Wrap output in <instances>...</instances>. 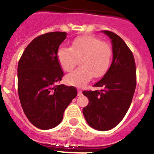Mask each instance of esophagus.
I'll return each instance as SVG.
<instances>
[{"label": "esophagus", "instance_id": "34e87169", "mask_svg": "<svg viewBox=\"0 0 154 154\" xmlns=\"http://www.w3.org/2000/svg\"><path fill=\"white\" fill-rule=\"evenodd\" d=\"M82 94V90L80 89H78V96H81Z\"/></svg>", "mask_w": 154, "mask_h": 154}]
</instances>
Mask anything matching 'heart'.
I'll use <instances>...</instances> for the list:
<instances>
[{
  "label": "heart",
  "mask_w": 154,
  "mask_h": 154,
  "mask_svg": "<svg viewBox=\"0 0 154 154\" xmlns=\"http://www.w3.org/2000/svg\"><path fill=\"white\" fill-rule=\"evenodd\" d=\"M112 51L109 45L93 35H82L74 39L71 47L61 46L57 51L58 62L65 72L73 70L78 61L80 66L67 75L69 85L83 86L92 77L100 78L109 67Z\"/></svg>",
  "instance_id": "b5f03b06"
}]
</instances>
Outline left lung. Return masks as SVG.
Instances as JSON below:
<instances>
[{
  "instance_id": "left-lung-1",
  "label": "left lung",
  "mask_w": 154,
  "mask_h": 154,
  "mask_svg": "<svg viewBox=\"0 0 154 154\" xmlns=\"http://www.w3.org/2000/svg\"><path fill=\"white\" fill-rule=\"evenodd\" d=\"M112 45V62L102 79L94 86L100 90L83 91L89 104L82 112L95 130H109L120 123L131 104L137 85L136 64L131 50L119 35L103 31Z\"/></svg>"
}]
</instances>
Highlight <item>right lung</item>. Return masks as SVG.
<instances>
[{"label": "right lung", "instance_id": "add662e5", "mask_svg": "<svg viewBox=\"0 0 154 154\" xmlns=\"http://www.w3.org/2000/svg\"><path fill=\"white\" fill-rule=\"evenodd\" d=\"M66 32L39 35L27 46L17 65V92L28 120L41 130L62 122L65 109L77 96L74 86L58 85L64 73L57 59Z\"/></svg>", "mask_w": 154, "mask_h": 154}]
</instances>
